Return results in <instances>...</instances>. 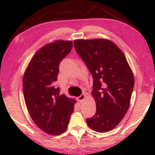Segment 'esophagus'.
<instances>
[{
	"mask_svg": "<svg viewBox=\"0 0 155 155\" xmlns=\"http://www.w3.org/2000/svg\"><path fill=\"white\" fill-rule=\"evenodd\" d=\"M84 99H85V95H84V94H82L80 97H78V101H79L80 103H81V102H82V101H83Z\"/></svg>",
	"mask_w": 155,
	"mask_h": 155,
	"instance_id": "esophagus-1",
	"label": "esophagus"
}]
</instances>
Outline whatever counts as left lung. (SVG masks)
Listing matches in <instances>:
<instances>
[{"mask_svg": "<svg viewBox=\"0 0 155 155\" xmlns=\"http://www.w3.org/2000/svg\"><path fill=\"white\" fill-rule=\"evenodd\" d=\"M76 52L93 78L92 94L97 111L87 118L88 126L99 133L111 130L121 121L130 103L134 77L126 56L106 39H76Z\"/></svg>", "mask_w": 155, "mask_h": 155, "instance_id": "1", "label": "left lung"}]
</instances>
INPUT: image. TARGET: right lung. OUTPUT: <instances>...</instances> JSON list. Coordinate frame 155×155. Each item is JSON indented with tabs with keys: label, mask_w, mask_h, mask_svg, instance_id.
I'll use <instances>...</instances> for the list:
<instances>
[{
	"label": "right lung",
	"mask_w": 155,
	"mask_h": 155,
	"mask_svg": "<svg viewBox=\"0 0 155 155\" xmlns=\"http://www.w3.org/2000/svg\"><path fill=\"white\" fill-rule=\"evenodd\" d=\"M72 41L57 40L41 47L31 58L22 80L27 111L40 129L60 135L68 128L76 101L55 86L59 63L71 52Z\"/></svg>",
	"instance_id": "right-lung-1"
}]
</instances>
